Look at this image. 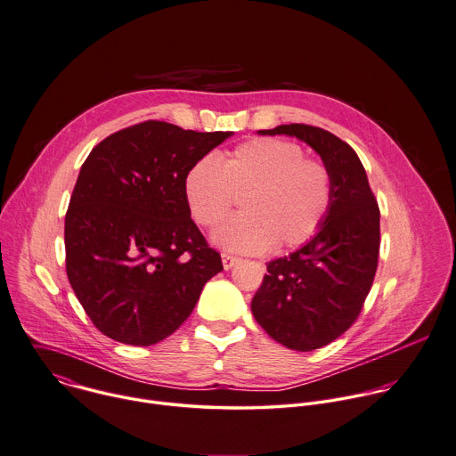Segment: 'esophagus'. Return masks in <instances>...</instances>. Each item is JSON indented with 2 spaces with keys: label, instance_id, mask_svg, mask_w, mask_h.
Segmentation results:
<instances>
[{
  "label": "esophagus",
  "instance_id": "1",
  "mask_svg": "<svg viewBox=\"0 0 456 456\" xmlns=\"http://www.w3.org/2000/svg\"><path fill=\"white\" fill-rule=\"evenodd\" d=\"M238 261H240V259H238L236 256H231V254H227V252L222 254V265H224L225 270H231Z\"/></svg>",
  "mask_w": 456,
  "mask_h": 456
}]
</instances>
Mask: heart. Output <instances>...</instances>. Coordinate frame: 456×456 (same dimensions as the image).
I'll list each match as a JSON object with an SVG mask.
<instances>
[{
    "label": "heart",
    "mask_w": 456,
    "mask_h": 456,
    "mask_svg": "<svg viewBox=\"0 0 456 456\" xmlns=\"http://www.w3.org/2000/svg\"><path fill=\"white\" fill-rule=\"evenodd\" d=\"M329 167L289 140L254 138L220 163L208 154L184 175V197L193 220L215 227L243 195V213L227 218L215 241L234 252L286 250L309 241L332 206Z\"/></svg>",
    "instance_id": "obj_1"
}]
</instances>
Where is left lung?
Segmentation results:
<instances>
[{"instance_id":"8db88e82","label":"left lung","mask_w":456,"mask_h":456,"mask_svg":"<svg viewBox=\"0 0 456 456\" xmlns=\"http://www.w3.org/2000/svg\"><path fill=\"white\" fill-rule=\"evenodd\" d=\"M259 133L304 140L332 174V206L318 234L270 261L252 298V314L272 339L313 352L345 334L364 307L379 266L380 209L357 152L330 131L282 124Z\"/></svg>"}]
</instances>
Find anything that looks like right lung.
<instances>
[{"mask_svg":"<svg viewBox=\"0 0 456 456\" xmlns=\"http://www.w3.org/2000/svg\"><path fill=\"white\" fill-rule=\"evenodd\" d=\"M231 134L145 120L106 136L81 165L65 213V272L110 339L163 341L224 270L190 216L184 175Z\"/></svg>","mask_w":456,"mask_h":456,"instance_id":"add662e5","label":"right lung"}]
</instances>
